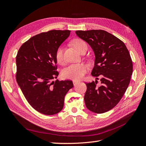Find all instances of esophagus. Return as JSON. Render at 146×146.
<instances>
[{
    "label": "esophagus",
    "instance_id": "obj_1",
    "mask_svg": "<svg viewBox=\"0 0 146 146\" xmlns=\"http://www.w3.org/2000/svg\"><path fill=\"white\" fill-rule=\"evenodd\" d=\"M79 83H80V81H75V80H74V81H73V83L74 85H76L77 84H78Z\"/></svg>",
    "mask_w": 146,
    "mask_h": 146
}]
</instances>
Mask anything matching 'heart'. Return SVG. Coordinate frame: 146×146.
<instances>
[{"label": "heart", "mask_w": 146, "mask_h": 146, "mask_svg": "<svg viewBox=\"0 0 146 146\" xmlns=\"http://www.w3.org/2000/svg\"><path fill=\"white\" fill-rule=\"evenodd\" d=\"M74 46L76 49L80 52L83 47L87 46V44L84 41L81 39H76L73 42ZM64 48L63 46H60L55 52L56 60L62 64L64 62V55H63ZM88 66L84 63H78V64H72L66 66L63 70L62 72V76L66 79L73 80H79L83 78L88 72Z\"/></svg>", "instance_id": "b5f03b06"}]
</instances>
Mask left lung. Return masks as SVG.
Listing matches in <instances>:
<instances>
[{
  "instance_id": "obj_1",
  "label": "left lung",
  "mask_w": 146,
  "mask_h": 146,
  "mask_svg": "<svg viewBox=\"0 0 146 146\" xmlns=\"http://www.w3.org/2000/svg\"><path fill=\"white\" fill-rule=\"evenodd\" d=\"M76 34L94 52L92 76L101 77L100 86L97 80L86 83V106L94 113H105L117 105L128 87L133 73L129 52L122 40L104 30H79Z\"/></svg>"
}]
</instances>
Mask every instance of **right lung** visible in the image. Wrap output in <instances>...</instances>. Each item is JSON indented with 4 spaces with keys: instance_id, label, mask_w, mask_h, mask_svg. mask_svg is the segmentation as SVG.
<instances>
[{
    "instance_id": "1",
    "label": "right lung",
    "mask_w": 146,
    "mask_h": 146,
    "mask_svg": "<svg viewBox=\"0 0 146 146\" xmlns=\"http://www.w3.org/2000/svg\"><path fill=\"white\" fill-rule=\"evenodd\" d=\"M70 30L41 33L26 41L16 57V80L26 99L39 113L52 115L60 111L72 81H54L58 75L55 52L70 36Z\"/></svg>"
}]
</instances>
